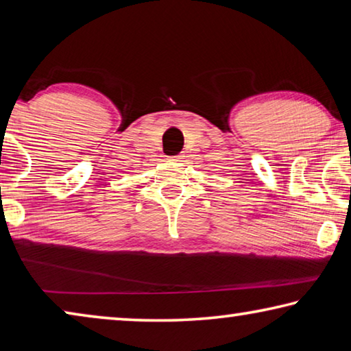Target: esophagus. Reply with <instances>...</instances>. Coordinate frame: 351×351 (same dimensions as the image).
Wrapping results in <instances>:
<instances>
[{
    "label": "esophagus",
    "mask_w": 351,
    "mask_h": 351,
    "mask_svg": "<svg viewBox=\"0 0 351 351\" xmlns=\"http://www.w3.org/2000/svg\"><path fill=\"white\" fill-rule=\"evenodd\" d=\"M183 158H185V156H183V154H179V156H174L171 160H172V162H185Z\"/></svg>",
    "instance_id": "esophagus-1"
}]
</instances>
